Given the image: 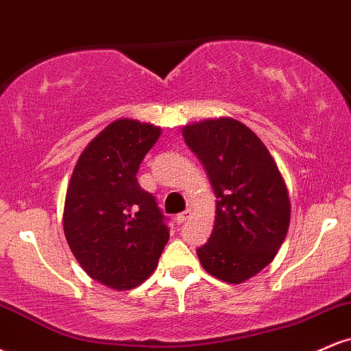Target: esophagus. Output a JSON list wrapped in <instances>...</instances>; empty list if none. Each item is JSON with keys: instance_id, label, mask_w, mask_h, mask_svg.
Returning <instances> with one entry per match:
<instances>
[{"instance_id": "34e87169", "label": "esophagus", "mask_w": 351, "mask_h": 351, "mask_svg": "<svg viewBox=\"0 0 351 351\" xmlns=\"http://www.w3.org/2000/svg\"><path fill=\"white\" fill-rule=\"evenodd\" d=\"M189 216H191V211H189V209H186V211H183V213H180V215H176L175 221H176V223H178V224H183L184 221H186Z\"/></svg>"}]
</instances>
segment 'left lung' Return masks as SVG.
I'll use <instances>...</instances> for the list:
<instances>
[{"mask_svg": "<svg viewBox=\"0 0 351 351\" xmlns=\"http://www.w3.org/2000/svg\"><path fill=\"white\" fill-rule=\"evenodd\" d=\"M183 136L217 198L211 236L196 249L201 265L241 284L271 264L284 243L291 223L287 186L259 136L234 119L188 125Z\"/></svg>", "mask_w": 351, "mask_h": 351, "instance_id": "8db88e82", "label": "left lung"}]
</instances>
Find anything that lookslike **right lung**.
<instances>
[{"label": "right lung", "mask_w": 351, "mask_h": 351, "mask_svg": "<svg viewBox=\"0 0 351 351\" xmlns=\"http://www.w3.org/2000/svg\"><path fill=\"white\" fill-rule=\"evenodd\" d=\"M160 134L130 119L110 123L79 156L67 188V244L92 279L115 291L142 284L170 237L168 217L136 180Z\"/></svg>", "instance_id": "obj_1"}]
</instances>
